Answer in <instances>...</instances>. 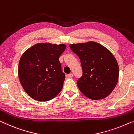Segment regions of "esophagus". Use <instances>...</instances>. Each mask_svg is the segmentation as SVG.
<instances>
[{"instance_id":"obj_1","label":"esophagus","mask_w":134,"mask_h":134,"mask_svg":"<svg viewBox=\"0 0 134 134\" xmlns=\"http://www.w3.org/2000/svg\"><path fill=\"white\" fill-rule=\"evenodd\" d=\"M67 76H68V77H69L71 78V77H73V74H72V73H70V74H69V75H68Z\"/></svg>"}]
</instances>
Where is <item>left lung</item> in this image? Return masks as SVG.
I'll return each mask as SVG.
<instances>
[{"label": "left lung", "instance_id": "left-lung-1", "mask_svg": "<svg viewBox=\"0 0 134 134\" xmlns=\"http://www.w3.org/2000/svg\"><path fill=\"white\" fill-rule=\"evenodd\" d=\"M70 48L79 57L82 76L77 85L83 94L91 99L104 98L116 86L119 66L109 50L94 42L70 44Z\"/></svg>", "mask_w": 134, "mask_h": 134}]
</instances>
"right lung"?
Segmentation results:
<instances>
[{
    "instance_id": "obj_1",
    "label": "right lung",
    "mask_w": 134,
    "mask_h": 134,
    "mask_svg": "<svg viewBox=\"0 0 134 134\" xmlns=\"http://www.w3.org/2000/svg\"><path fill=\"white\" fill-rule=\"evenodd\" d=\"M65 48L64 44L38 43L22 55L18 65L19 79L33 99L47 101L62 90L65 76L59 57Z\"/></svg>"
}]
</instances>
